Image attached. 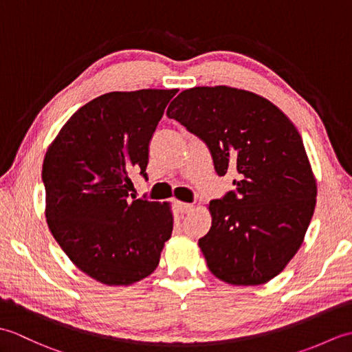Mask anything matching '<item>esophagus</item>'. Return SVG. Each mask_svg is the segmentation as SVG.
Here are the masks:
<instances>
[{"instance_id":"1","label":"esophagus","mask_w":352,"mask_h":352,"mask_svg":"<svg viewBox=\"0 0 352 352\" xmlns=\"http://www.w3.org/2000/svg\"><path fill=\"white\" fill-rule=\"evenodd\" d=\"M177 212L182 213V214H186L193 210V206L192 204H188V203H177Z\"/></svg>"}]
</instances>
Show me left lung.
<instances>
[{"label":"left lung","instance_id":"8db88e82","mask_svg":"<svg viewBox=\"0 0 352 352\" xmlns=\"http://www.w3.org/2000/svg\"><path fill=\"white\" fill-rule=\"evenodd\" d=\"M168 118L206 142L218 175L234 172V192L208 204L201 237L210 272L233 286L271 281L304 242L318 184L294 122L269 100L230 86L186 89Z\"/></svg>","mask_w":352,"mask_h":352}]
</instances>
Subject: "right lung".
I'll use <instances>...</instances> for the list:
<instances>
[{
  "label": "right lung",
  "mask_w": 352,
  "mask_h": 352,
  "mask_svg": "<svg viewBox=\"0 0 352 352\" xmlns=\"http://www.w3.org/2000/svg\"><path fill=\"white\" fill-rule=\"evenodd\" d=\"M178 89L109 92L80 107L42 164L51 234L81 272L106 286L151 275L172 234L169 203L129 199L131 172L146 177L148 145Z\"/></svg>",
  "instance_id": "add662e5"
}]
</instances>
